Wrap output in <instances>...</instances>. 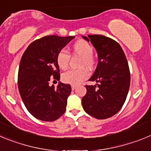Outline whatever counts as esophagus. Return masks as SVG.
<instances>
[{"instance_id":"obj_1","label":"esophagus","mask_w":151,"mask_h":151,"mask_svg":"<svg viewBox=\"0 0 151 151\" xmlns=\"http://www.w3.org/2000/svg\"><path fill=\"white\" fill-rule=\"evenodd\" d=\"M76 87H77L76 85H71L72 90H75V89H76Z\"/></svg>"}]
</instances>
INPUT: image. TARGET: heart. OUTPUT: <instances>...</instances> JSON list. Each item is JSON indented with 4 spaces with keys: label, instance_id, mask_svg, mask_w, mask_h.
<instances>
[{
    "label": "heart",
    "instance_id": "b5f03b06",
    "mask_svg": "<svg viewBox=\"0 0 151 151\" xmlns=\"http://www.w3.org/2000/svg\"><path fill=\"white\" fill-rule=\"evenodd\" d=\"M94 47L88 41L84 40H78L76 41L70 48V53L73 56H78L81 57L79 61V66H87L92 68L94 66L96 60L93 56ZM70 56L65 50H60L57 54L56 60L57 63L61 69H66L69 66ZM89 76V73L85 68L78 69H72L64 73L62 75L63 82L70 85H78L83 82Z\"/></svg>",
    "mask_w": 151,
    "mask_h": 151
}]
</instances>
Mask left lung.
Listing matches in <instances>:
<instances>
[{
	"mask_svg": "<svg viewBox=\"0 0 151 151\" xmlns=\"http://www.w3.org/2000/svg\"><path fill=\"white\" fill-rule=\"evenodd\" d=\"M91 41L98 56V63L89 81L95 85H85L82 97L83 109L98 119L110 118L123 106L130 86V71L126 57L118 42L101 35L82 36Z\"/></svg>",
	"mask_w": 151,
	"mask_h": 151,
	"instance_id": "left-lung-1",
	"label": "left lung"
}]
</instances>
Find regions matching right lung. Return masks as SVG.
Segmentation results:
<instances>
[{"label": "right lung", "instance_id": "obj_1", "mask_svg": "<svg viewBox=\"0 0 151 151\" xmlns=\"http://www.w3.org/2000/svg\"><path fill=\"white\" fill-rule=\"evenodd\" d=\"M74 38L45 36L31 43L21 58L19 91L28 111L38 119L52 122L66 111L71 86L60 82L55 88L49 82L60 80L57 54Z\"/></svg>", "mask_w": 151, "mask_h": 151}]
</instances>
